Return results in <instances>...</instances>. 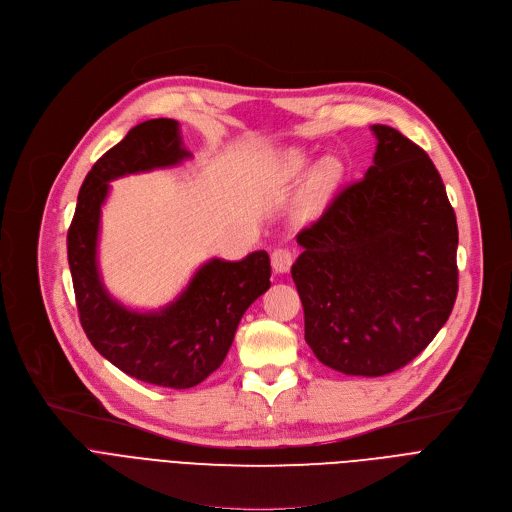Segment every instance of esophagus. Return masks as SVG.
Wrapping results in <instances>:
<instances>
[{"label":"esophagus","instance_id":"esophagus-1","mask_svg":"<svg viewBox=\"0 0 512 512\" xmlns=\"http://www.w3.org/2000/svg\"><path fill=\"white\" fill-rule=\"evenodd\" d=\"M270 262L274 272H289L293 264V252L289 248H277L270 254Z\"/></svg>","mask_w":512,"mask_h":512}]
</instances>
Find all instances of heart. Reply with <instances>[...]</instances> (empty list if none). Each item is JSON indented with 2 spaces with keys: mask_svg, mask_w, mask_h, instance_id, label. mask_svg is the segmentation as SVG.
Here are the masks:
<instances>
[{
  "mask_svg": "<svg viewBox=\"0 0 512 512\" xmlns=\"http://www.w3.org/2000/svg\"><path fill=\"white\" fill-rule=\"evenodd\" d=\"M309 166V160L303 155V153H291L287 157V174L289 176H299L301 172H305ZM338 176V168L334 162H326L318 168L316 176H313V188L316 190H326Z\"/></svg>",
  "mask_w": 512,
  "mask_h": 512,
  "instance_id": "1",
  "label": "heart"
}]
</instances>
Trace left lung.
Here are the masks:
<instances>
[{
	"instance_id": "obj_1",
	"label": "left lung",
	"mask_w": 512,
	"mask_h": 512,
	"mask_svg": "<svg viewBox=\"0 0 512 512\" xmlns=\"http://www.w3.org/2000/svg\"><path fill=\"white\" fill-rule=\"evenodd\" d=\"M371 131L373 166L297 233L303 252L291 268L313 355L363 377L402 369L445 326L459 240L426 151L391 127Z\"/></svg>"
}]
</instances>
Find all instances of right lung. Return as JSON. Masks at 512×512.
<instances>
[{
    "label": "right lung",
    "mask_w": 512,
    "mask_h": 512,
    "mask_svg": "<svg viewBox=\"0 0 512 512\" xmlns=\"http://www.w3.org/2000/svg\"><path fill=\"white\" fill-rule=\"evenodd\" d=\"M188 157L176 121L153 119L133 127L88 172L67 231L75 303L92 346L123 373L172 389L199 385L221 367L246 309L270 287L264 250L240 262H205L176 301L160 311H133L102 285L98 233L108 182L178 166Z\"/></svg>",
    "instance_id": "add662e5"
}]
</instances>
